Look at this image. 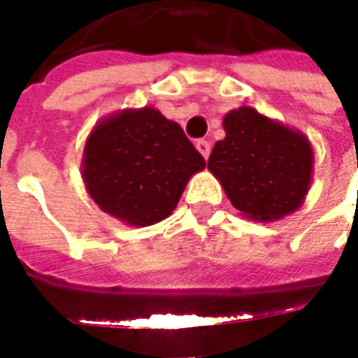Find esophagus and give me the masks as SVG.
<instances>
[{"mask_svg":"<svg viewBox=\"0 0 358 358\" xmlns=\"http://www.w3.org/2000/svg\"><path fill=\"white\" fill-rule=\"evenodd\" d=\"M195 147H197V151L203 155V159H209V153H211V145H209V141L199 139V141L195 143Z\"/></svg>","mask_w":358,"mask_h":358,"instance_id":"34e87169","label":"esophagus"}]
</instances>
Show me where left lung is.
<instances>
[{"instance_id":"obj_1","label":"left lung","mask_w":358,"mask_h":358,"mask_svg":"<svg viewBox=\"0 0 358 358\" xmlns=\"http://www.w3.org/2000/svg\"><path fill=\"white\" fill-rule=\"evenodd\" d=\"M207 169L243 217L275 221L296 211L313 181V147L307 135L243 105L223 117Z\"/></svg>"}]
</instances>
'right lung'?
<instances>
[{"mask_svg":"<svg viewBox=\"0 0 358 358\" xmlns=\"http://www.w3.org/2000/svg\"><path fill=\"white\" fill-rule=\"evenodd\" d=\"M205 159L179 123L145 105L95 123L85 141L81 177L103 213L131 227L167 219Z\"/></svg>","mask_w":358,"mask_h":358,"instance_id":"add662e5","label":"right lung"}]
</instances>
